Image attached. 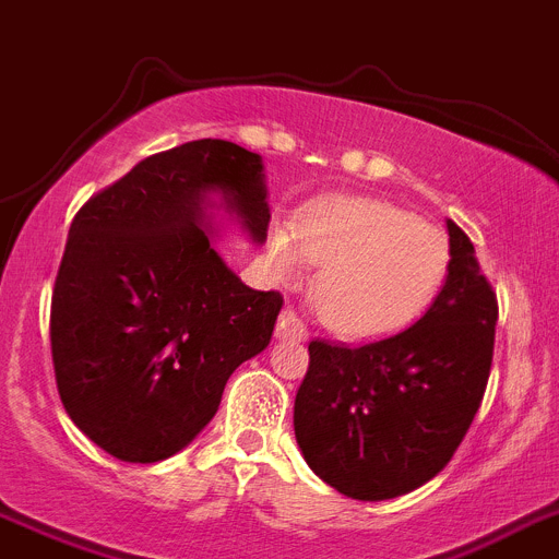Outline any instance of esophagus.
I'll return each instance as SVG.
<instances>
[{"label": "esophagus", "instance_id": "1", "mask_svg": "<svg viewBox=\"0 0 559 559\" xmlns=\"http://www.w3.org/2000/svg\"><path fill=\"white\" fill-rule=\"evenodd\" d=\"M275 338H278V342L297 344L309 338V331H306V325L300 322V317H297L295 311L284 309L278 317V328H275Z\"/></svg>", "mask_w": 559, "mask_h": 559}]
</instances>
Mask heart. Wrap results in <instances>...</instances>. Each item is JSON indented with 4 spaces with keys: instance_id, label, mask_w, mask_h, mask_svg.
Here are the masks:
<instances>
[{
    "instance_id": "obj_1",
    "label": "heart",
    "mask_w": 559,
    "mask_h": 559,
    "mask_svg": "<svg viewBox=\"0 0 559 559\" xmlns=\"http://www.w3.org/2000/svg\"><path fill=\"white\" fill-rule=\"evenodd\" d=\"M264 255L278 281L320 264L311 297L322 322L344 338H378L430 306L450 270V239L389 201L338 198L297 226L273 223Z\"/></svg>"
}]
</instances>
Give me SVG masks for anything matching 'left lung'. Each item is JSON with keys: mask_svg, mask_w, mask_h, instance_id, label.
Wrapping results in <instances>:
<instances>
[{"mask_svg": "<svg viewBox=\"0 0 559 559\" xmlns=\"http://www.w3.org/2000/svg\"><path fill=\"white\" fill-rule=\"evenodd\" d=\"M450 231V273L430 309L403 333L344 347L311 342L295 397L306 463L361 502L403 497L452 461L483 403L493 358L497 292L474 245Z\"/></svg>", "mask_w": 559, "mask_h": 559, "instance_id": "8db88e82", "label": "left lung"}]
</instances>
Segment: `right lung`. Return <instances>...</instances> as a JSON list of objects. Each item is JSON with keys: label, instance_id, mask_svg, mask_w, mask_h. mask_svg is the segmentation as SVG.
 Wrapping results in <instances>:
<instances>
[{"label": "right lung", "instance_id": "1", "mask_svg": "<svg viewBox=\"0 0 559 559\" xmlns=\"http://www.w3.org/2000/svg\"><path fill=\"white\" fill-rule=\"evenodd\" d=\"M267 239L262 156L192 140L148 156L76 212L51 292L66 414L118 461L156 463L212 421L226 380L270 344L284 306L212 245L215 212Z\"/></svg>", "mask_w": 559, "mask_h": 559}]
</instances>
